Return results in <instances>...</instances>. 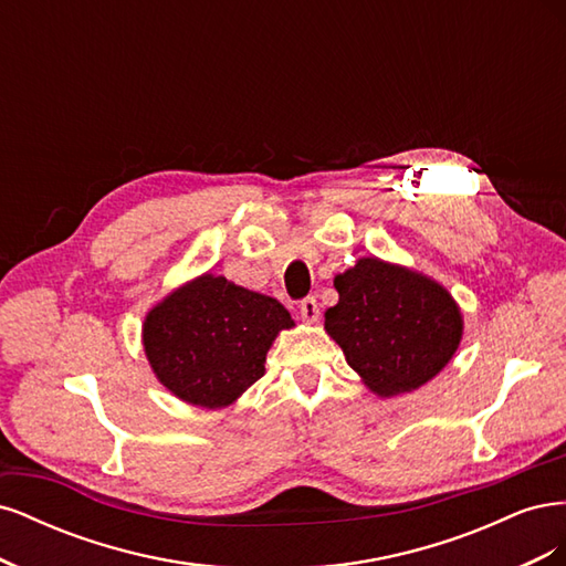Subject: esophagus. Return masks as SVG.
Instances as JSON below:
<instances>
[{
	"instance_id": "esophagus-1",
	"label": "esophagus",
	"mask_w": 566,
	"mask_h": 566,
	"mask_svg": "<svg viewBox=\"0 0 566 566\" xmlns=\"http://www.w3.org/2000/svg\"><path fill=\"white\" fill-rule=\"evenodd\" d=\"M318 302H316V297H304L302 302H300V316H302V321H306V323H316L318 321Z\"/></svg>"
}]
</instances>
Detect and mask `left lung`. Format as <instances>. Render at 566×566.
<instances>
[{"label": "left lung", "mask_w": 566, "mask_h": 566, "mask_svg": "<svg viewBox=\"0 0 566 566\" xmlns=\"http://www.w3.org/2000/svg\"><path fill=\"white\" fill-rule=\"evenodd\" d=\"M339 302L325 331L378 397L430 382L462 339V314L443 285L424 273L361 256L335 276Z\"/></svg>", "instance_id": "8db88e82"}]
</instances>
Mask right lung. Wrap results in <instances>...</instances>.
Instances as JSON below:
<instances>
[{"instance_id":"1","label":"right lung","mask_w":566,"mask_h":566,"mask_svg":"<svg viewBox=\"0 0 566 566\" xmlns=\"http://www.w3.org/2000/svg\"><path fill=\"white\" fill-rule=\"evenodd\" d=\"M293 325L279 300L202 273L153 306L142 339L177 399L217 410L262 378L273 339Z\"/></svg>"}]
</instances>
